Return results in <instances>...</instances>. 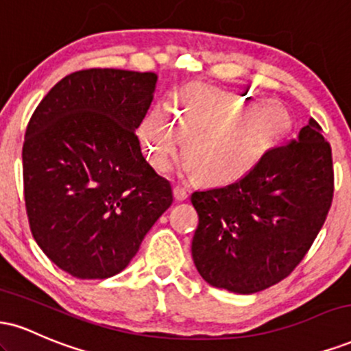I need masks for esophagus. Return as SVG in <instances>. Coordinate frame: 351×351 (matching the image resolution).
<instances>
[{
    "instance_id": "obj_1",
    "label": "esophagus",
    "mask_w": 351,
    "mask_h": 351,
    "mask_svg": "<svg viewBox=\"0 0 351 351\" xmlns=\"http://www.w3.org/2000/svg\"><path fill=\"white\" fill-rule=\"evenodd\" d=\"M173 196H175L176 201H184L189 196V189L186 186H180V184H176V186L173 188Z\"/></svg>"
}]
</instances>
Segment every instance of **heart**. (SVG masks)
I'll list each match as a JSON object with an SVG mask.
<instances>
[{"mask_svg":"<svg viewBox=\"0 0 351 351\" xmlns=\"http://www.w3.org/2000/svg\"><path fill=\"white\" fill-rule=\"evenodd\" d=\"M291 117L284 106L223 90L188 86L175 92L165 108L142 120L138 140L156 171L167 173L184 145L186 171L213 184L243 178L269 145L284 134Z\"/></svg>","mask_w":351,"mask_h":351,"instance_id":"1","label":"heart"}]
</instances>
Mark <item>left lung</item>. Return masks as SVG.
<instances>
[{"mask_svg":"<svg viewBox=\"0 0 351 351\" xmlns=\"http://www.w3.org/2000/svg\"><path fill=\"white\" fill-rule=\"evenodd\" d=\"M330 143L315 120L271 148L236 183L195 191L199 216L191 254L209 285L256 293L291 274L313 244L332 206Z\"/></svg>","mask_w":351,"mask_h":351,"instance_id":"left-lung-1","label":"left lung"}]
</instances>
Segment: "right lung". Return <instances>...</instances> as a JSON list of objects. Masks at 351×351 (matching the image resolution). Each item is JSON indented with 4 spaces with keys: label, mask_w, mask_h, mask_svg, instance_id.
I'll return each mask as SVG.
<instances>
[{
    "label": "right lung",
    "mask_w": 351,
    "mask_h": 351,
    "mask_svg": "<svg viewBox=\"0 0 351 351\" xmlns=\"http://www.w3.org/2000/svg\"><path fill=\"white\" fill-rule=\"evenodd\" d=\"M156 79L122 69L72 72L27 123L23 180L31 232L77 279L122 272L173 203L170 181L147 163L135 135Z\"/></svg>",
    "instance_id": "obj_1"
}]
</instances>
